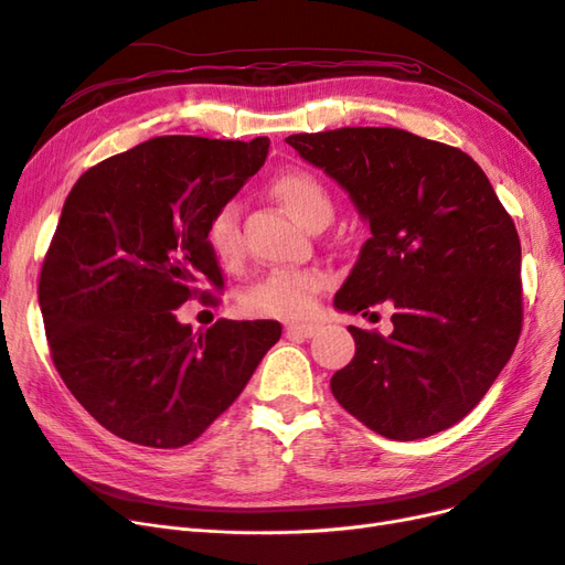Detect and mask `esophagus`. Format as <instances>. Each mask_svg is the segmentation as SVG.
I'll return each mask as SVG.
<instances>
[{
  "mask_svg": "<svg viewBox=\"0 0 565 565\" xmlns=\"http://www.w3.org/2000/svg\"><path fill=\"white\" fill-rule=\"evenodd\" d=\"M320 330V324H313V322H306V324H287L285 328V334L292 337V339H311L316 337Z\"/></svg>",
  "mask_w": 565,
  "mask_h": 565,
  "instance_id": "34e87169",
  "label": "esophagus"
}]
</instances>
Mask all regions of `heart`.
Here are the masks:
<instances>
[{
    "label": "heart",
    "instance_id": "b5f03b06",
    "mask_svg": "<svg viewBox=\"0 0 565 565\" xmlns=\"http://www.w3.org/2000/svg\"><path fill=\"white\" fill-rule=\"evenodd\" d=\"M270 193L306 228L332 218L334 207L328 188L309 172L297 169V172L280 174L270 183ZM204 235H207L212 256L221 266L235 268L243 262L241 210L235 202H226L212 214ZM328 282V273L318 268H273L245 289L243 306L252 316L301 320L313 313L316 301Z\"/></svg>",
    "mask_w": 565,
    "mask_h": 565
}]
</instances>
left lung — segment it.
<instances>
[{
    "label": "left lung",
    "instance_id": "left-lung-1",
    "mask_svg": "<svg viewBox=\"0 0 565 565\" xmlns=\"http://www.w3.org/2000/svg\"><path fill=\"white\" fill-rule=\"evenodd\" d=\"M349 193L370 237L334 309L391 301L393 332L349 328L353 361L330 382L339 405L393 440L467 417L521 334V243L483 169L459 148L393 127L285 139Z\"/></svg>",
    "mask_w": 565,
    "mask_h": 565
}]
</instances>
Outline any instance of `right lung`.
<instances>
[{
  "mask_svg": "<svg viewBox=\"0 0 565 565\" xmlns=\"http://www.w3.org/2000/svg\"><path fill=\"white\" fill-rule=\"evenodd\" d=\"M266 136H158L84 172L65 198L40 276L54 365L84 409L119 438L181 448L241 396L276 320L177 318L202 285H224L207 247L212 214L266 162Z\"/></svg>",
  "mask_w": 565,
  "mask_h": 565,
  "instance_id": "1",
  "label": "right lung"
}]
</instances>
